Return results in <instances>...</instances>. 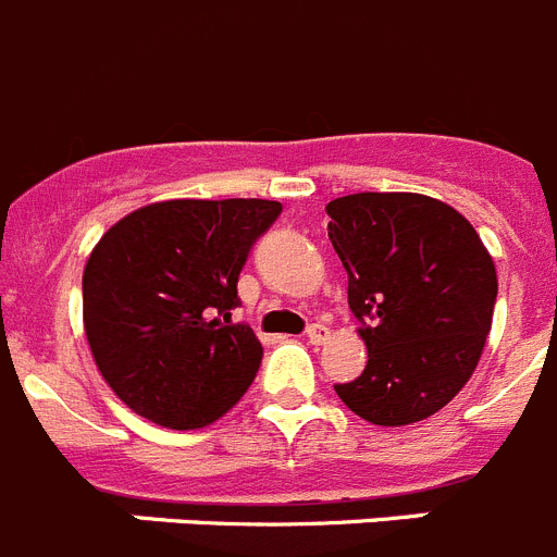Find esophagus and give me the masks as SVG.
<instances>
[{
	"mask_svg": "<svg viewBox=\"0 0 557 557\" xmlns=\"http://www.w3.org/2000/svg\"><path fill=\"white\" fill-rule=\"evenodd\" d=\"M329 336H331V331L325 329V325H320V323H312V325H309V331H306V339L312 342V345H323Z\"/></svg>",
	"mask_w": 557,
	"mask_h": 557,
	"instance_id": "34e87169",
	"label": "esophagus"
}]
</instances>
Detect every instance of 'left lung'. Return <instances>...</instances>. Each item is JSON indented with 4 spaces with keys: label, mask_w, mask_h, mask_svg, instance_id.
<instances>
[{
    "label": "left lung",
    "mask_w": 557,
    "mask_h": 557,
    "mask_svg": "<svg viewBox=\"0 0 557 557\" xmlns=\"http://www.w3.org/2000/svg\"><path fill=\"white\" fill-rule=\"evenodd\" d=\"M325 212L367 345L364 372L336 395L372 425L428 420L481 361L497 300L492 253L458 209L422 193H354Z\"/></svg>",
    "instance_id": "1"
}]
</instances>
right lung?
<instances>
[{
	"instance_id": "obj_1",
	"label": "right lung",
	"mask_w": 557,
	"mask_h": 557,
	"mask_svg": "<svg viewBox=\"0 0 557 557\" xmlns=\"http://www.w3.org/2000/svg\"><path fill=\"white\" fill-rule=\"evenodd\" d=\"M278 212L264 198H173L101 234L82 273V323L101 379L135 414L207 428L253 384L262 342L232 309L248 251Z\"/></svg>"
}]
</instances>
